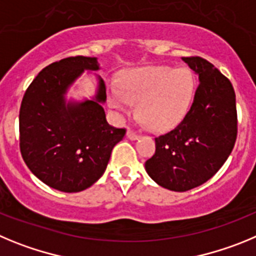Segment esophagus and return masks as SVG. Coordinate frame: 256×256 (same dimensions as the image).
<instances>
[{"instance_id":"esophagus-1","label":"esophagus","mask_w":256,"mask_h":256,"mask_svg":"<svg viewBox=\"0 0 256 256\" xmlns=\"http://www.w3.org/2000/svg\"><path fill=\"white\" fill-rule=\"evenodd\" d=\"M126 136H128L130 140H136L138 138H139V135H138V134L134 132V131L128 130V132H126Z\"/></svg>"}]
</instances>
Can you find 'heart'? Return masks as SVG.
Here are the masks:
<instances>
[{
	"instance_id": "heart-1",
	"label": "heart",
	"mask_w": 256,
	"mask_h": 256,
	"mask_svg": "<svg viewBox=\"0 0 256 256\" xmlns=\"http://www.w3.org/2000/svg\"><path fill=\"white\" fill-rule=\"evenodd\" d=\"M194 92V78L186 68L167 66L136 68L118 84L107 88L108 104L120 114H130L138 103V114L153 131L174 128L185 116Z\"/></svg>"
}]
</instances>
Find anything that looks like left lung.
<instances>
[{
    "mask_svg": "<svg viewBox=\"0 0 256 256\" xmlns=\"http://www.w3.org/2000/svg\"><path fill=\"white\" fill-rule=\"evenodd\" d=\"M182 60L199 78L194 100L174 130L156 138V153L145 162L150 178L172 191L206 182L227 160L237 138L231 82L202 57Z\"/></svg>",
    "mask_w": 256,
    "mask_h": 256,
    "instance_id": "left-lung-1",
    "label": "left lung"
}]
</instances>
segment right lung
I'll list each match as a JSON object with an SVG mask.
<instances>
[{
  "instance_id": "add662e5",
  "label": "right lung",
  "mask_w": 256,
  "mask_h": 256,
  "mask_svg": "<svg viewBox=\"0 0 256 256\" xmlns=\"http://www.w3.org/2000/svg\"><path fill=\"white\" fill-rule=\"evenodd\" d=\"M84 70H100L96 57H68L43 68L22 98L20 152L42 182L64 192H79L102 177L112 149L125 128L106 120L104 82L98 76L93 100L66 102L70 85Z\"/></svg>"
}]
</instances>
